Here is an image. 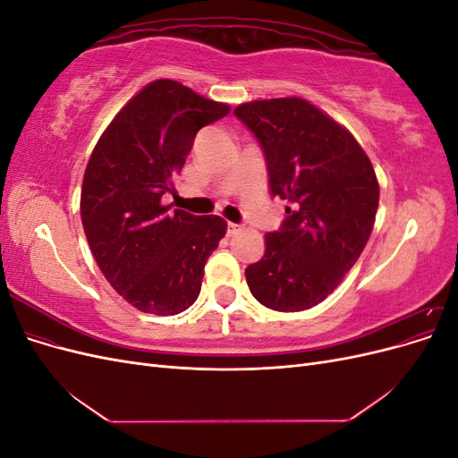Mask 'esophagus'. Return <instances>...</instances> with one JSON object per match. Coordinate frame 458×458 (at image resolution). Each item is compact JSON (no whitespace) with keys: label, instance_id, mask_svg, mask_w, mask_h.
<instances>
[{"label":"esophagus","instance_id":"1","mask_svg":"<svg viewBox=\"0 0 458 458\" xmlns=\"http://www.w3.org/2000/svg\"><path fill=\"white\" fill-rule=\"evenodd\" d=\"M241 231V225H237V224H227V234H237Z\"/></svg>","mask_w":458,"mask_h":458}]
</instances>
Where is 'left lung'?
Wrapping results in <instances>:
<instances>
[{
  "mask_svg": "<svg viewBox=\"0 0 458 458\" xmlns=\"http://www.w3.org/2000/svg\"><path fill=\"white\" fill-rule=\"evenodd\" d=\"M266 155L273 197L288 200L266 254L246 267L252 296L273 311H303L336 290L372 233L380 187L342 123L300 97L233 110Z\"/></svg>",
  "mask_w": 458,
  "mask_h": 458,
  "instance_id": "obj_1",
  "label": "left lung"
}]
</instances>
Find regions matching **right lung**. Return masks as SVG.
Masks as SVG:
<instances>
[{
  "label": "right lung",
  "mask_w": 458,
  "mask_h": 458,
  "mask_svg": "<svg viewBox=\"0 0 458 458\" xmlns=\"http://www.w3.org/2000/svg\"><path fill=\"white\" fill-rule=\"evenodd\" d=\"M229 105L174 80L150 81L97 141L81 183L80 214L105 279L135 310L177 315L197 301L204 266L225 237L219 216L164 206L200 128Z\"/></svg>",
  "instance_id": "add662e5"
}]
</instances>
